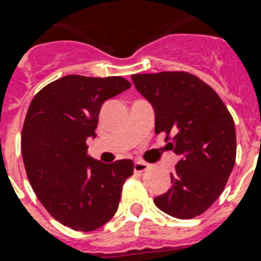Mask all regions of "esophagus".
Returning a JSON list of instances; mask_svg holds the SVG:
<instances>
[{
  "label": "esophagus",
  "mask_w": 261,
  "mask_h": 261,
  "mask_svg": "<svg viewBox=\"0 0 261 261\" xmlns=\"http://www.w3.org/2000/svg\"><path fill=\"white\" fill-rule=\"evenodd\" d=\"M147 167H149V165L145 162H142V161H136L135 165H133V168H135L136 172L145 171V170H147Z\"/></svg>",
  "instance_id": "obj_1"
}]
</instances>
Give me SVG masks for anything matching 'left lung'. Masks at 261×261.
<instances>
[{
    "mask_svg": "<svg viewBox=\"0 0 261 261\" xmlns=\"http://www.w3.org/2000/svg\"><path fill=\"white\" fill-rule=\"evenodd\" d=\"M137 91L153 106L155 133L180 161L171 188L154 199L179 220L204 213L225 190L237 155L232 116L218 94L187 71L132 74Z\"/></svg>",
    "mask_w": 261,
    "mask_h": 261,
    "instance_id": "left-lung-1",
    "label": "left lung"
}]
</instances>
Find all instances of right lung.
<instances>
[{"instance_id":"right-lung-1","label":"right lung","mask_w":261,"mask_h":261,"mask_svg":"<svg viewBox=\"0 0 261 261\" xmlns=\"http://www.w3.org/2000/svg\"><path fill=\"white\" fill-rule=\"evenodd\" d=\"M130 87L123 77L70 74L50 82L30 105L22 156L32 190L48 213L70 229L93 231L119 206L130 159L103 163L87 154L103 103Z\"/></svg>"}]
</instances>
